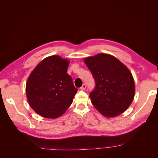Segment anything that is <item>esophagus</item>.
I'll list each match as a JSON object with an SVG mask.
<instances>
[{
  "label": "esophagus",
  "instance_id": "1",
  "mask_svg": "<svg viewBox=\"0 0 158 158\" xmlns=\"http://www.w3.org/2000/svg\"><path fill=\"white\" fill-rule=\"evenodd\" d=\"M85 88H86V85H85V84H84L82 85V87L80 88V89H81V90H84Z\"/></svg>",
  "mask_w": 158,
  "mask_h": 158
}]
</instances>
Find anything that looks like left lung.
Listing matches in <instances>:
<instances>
[{
    "mask_svg": "<svg viewBox=\"0 0 158 158\" xmlns=\"http://www.w3.org/2000/svg\"><path fill=\"white\" fill-rule=\"evenodd\" d=\"M95 82L89 94L92 103L107 117L123 113L132 103L135 93L131 71L115 57L99 53L84 59Z\"/></svg>",
    "mask_w": 158,
    "mask_h": 158,
    "instance_id": "left-lung-1",
    "label": "left lung"
}]
</instances>
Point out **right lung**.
Returning a JSON list of instances; mask_svg holds the SVG:
<instances>
[{
    "instance_id": "obj_1",
    "label": "right lung",
    "mask_w": 158,
    "mask_h": 158,
    "mask_svg": "<svg viewBox=\"0 0 158 158\" xmlns=\"http://www.w3.org/2000/svg\"><path fill=\"white\" fill-rule=\"evenodd\" d=\"M67 59L58 55L47 57L30 74L26 87L31 107L45 118L61 116L73 103L78 91L66 73Z\"/></svg>"
}]
</instances>
